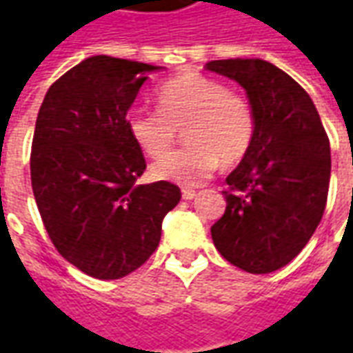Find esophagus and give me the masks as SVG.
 Returning <instances> with one entry per match:
<instances>
[{
    "mask_svg": "<svg viewBox=\"0 0 353 353\" xmlns=\"http://www.w3.org/2000/svg\"><path fill=\"white\" fill-rule=\"evenodd\" d=\"M181 196H183L185 200H192L194 196H196V191H194V189H187V187H185V189H181Z\"/></svg>",
    "mask_w": 353,
    "mask_h": 353,
    "instance_id": "obj_1",
    "label": "esophagus"
}]
</instances>
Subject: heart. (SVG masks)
I'll list each match as a JSON object with an SVG mask.
<instances>
[{
    "label": "heart",
    "mask_w": 353,
    "mask_h": 353,
    "mask_svg": "<svg viewBox=\"0 0 353 353\" xmlns=\"http://www.w3.org/2000/svg\"><path fill=\"white\" fill-rule=\"evenodd\" d=\"M157 108L132 109L126 126L136 145L158 159L184 130L188 147L159 159L151 176L159 181L194 187L214 174L219 162L242 161L255 138V113L242 94L200 72H183L157 88Z\"/></svg>",
    "instance_id": "b5f03b06"
}]
</instances>
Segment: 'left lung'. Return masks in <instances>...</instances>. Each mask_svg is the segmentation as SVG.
<instances>
[{
  "instance_id": "8db88e82",
  "label": "left lung",
  "mask_w": 353,
  "mask_h": 353,
  "mask_svg": "<svg viewBox=\"0 0 353 353\" xmlns=\"http://www.w3.org/2000/svg\"><path fill=\"white\" fill-rule=\"evenodd\" d=\"M206 70L248 92L255 138L223 191L212 238L230 265L268 274L301 253L323 217L331 147L318 109L295 79L259 58L212 60Z\"/></svg>"
}]
</instances>
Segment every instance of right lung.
Instances as JSON below:
<instances>
[{"label":"right lung","mask_w":353,"mask_h":353,"mask_svg":"<svg viewBox=\"0 0 353 353\" xmlns=\"http://www.w3.org/2000/svg\"><path fill=\"white\" fill-rule=\"evenodd\" d=\"M154 65L92 57L50 85L35 121L30 172L35 204L58 253L81 272L119 280L161 242L181 199L168 181L139 185L147 164L126 113Z\"/></svg>","instance_id":"add662e5"}]
</instances>
